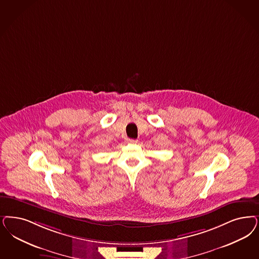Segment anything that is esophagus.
<instances>
[{
  "label": "esophagus",
  "mask_w": 259,
  "mask_h": 259,
  "mask_svg": "<svg viewBox=\"0 0 259 259\" xmlns=\"http://www.w3.org/2000/svg\"><path fill=\"white\" fill-rule=\"evenodd\" d=\"M127 142L129 143H138V141L137 140H134V139H128L127 140Z\"/></svg>",
  "instance_id": "esophagus-1"
}]
</instances>
